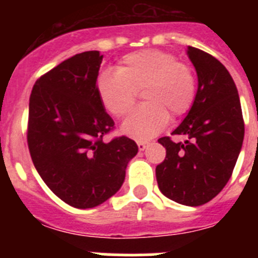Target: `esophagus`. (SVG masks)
Instances as JSON below:
<instances>
[{"label":"esophagus","instance_id":"obj_1","mask_svg":"<svg viewBox=\"0 0 258 258\" xmlns=\"http://www.w3.org/2000/svg\"><path fill=\"white\" fill-rule=\"evenodd\" d=\"M137 146H138V149H140V151H143V150L149 146V142H145V141H138L137 142Z\"/></svg>","mask_w":258,"mask_h":258}]
</instances>
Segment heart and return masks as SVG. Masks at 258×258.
Masks as SVG:
<instances>
[{
    "mask_svg": "<svg viewBox=\"0 0 258 258\" xmlns=\"http://www.w3.org/2000/svg\"><path fill=\"white\" fill-rule=\"evenodd\" d=\"M104 108L122 117L133 107L142 89L145 103L122 122L121 131L134 140H150L168 124L169 115L179 117L190 111L197 95V79L187 64L161 50L126 54L117 71L104 70L95 81Z\"/></svg>",
    "mask_w": 258,
    "mask_h": 258,
    "instance_id": "b5f03b06",
    "label": "heart"
}]
</instances>
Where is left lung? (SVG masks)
I'll list each match as a JSON object with an SVG mask.
<instances>
[{
    "mask_svg": "<svg viewBox=\"0 0 258 258\" xmlns=\"http://www.w3.org/2000/svg\"><path fill=\"white\" fill-rule=\"evenodd\" d=\"M198 74V92L190 112L172 134L163 137L166 155L156 166L161 192L183 206H203L221 192L238 160L244 120L238 89L229 71L208 52L188 46Z\"/></svg>",
    "mask_w": 258,
    "mask_h": 258,
    "instance_id": "1",
    "label": "left lung"
}]
</instances>
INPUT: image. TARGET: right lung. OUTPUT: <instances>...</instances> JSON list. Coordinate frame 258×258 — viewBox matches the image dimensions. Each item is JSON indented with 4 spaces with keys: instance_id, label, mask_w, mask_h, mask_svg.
<instances>
[{
    "instance_id": "1",
    "label": "right lung",
    "mask_w": 258,
    "mask_h": 258,
    "mask_svg": "<svg viewBox=\"0 0 258 258\" xmlns=\"http://www.w3.org/2000/svg\"><path fill=\"white\" fill-rule=\"evenodd\" d=\"M102 58L94 50L61 61L36 81L29 97L32 161L47 187L80 209L115 195L138 152L137 143L125 136L103 141L115 122L95 88Z\"/></svg>"
}]
</instances>
